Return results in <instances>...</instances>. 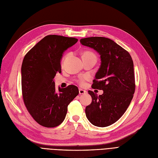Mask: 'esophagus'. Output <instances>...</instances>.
I'll return each mask as SVG.
<instances>
[{
  "instance_id": "obj_1",
  "label": "esophagus",
  "mask_w": 158,
  "mask_h": 158,
  "mask_svg": "<svg viewBox=\"0 0 158 158\" xmlns=\"http://www.w3.org/2000/svg\"><path fill=\"white\" fill-rule=\"evenodd\" d=\"M87 93V91L82 89H79V94L80 95H83V94H85Z\"/></svg>"
}]
</instances>
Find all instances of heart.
I'll return each mask as SVG.
<instances>
[{
	"label": "heart",
	"instance_id": "b5f03b06",
	"mask_svg": "<svg viewBox=\"0 0 158 158\" xmlns=\"http://www.w3.org/2000/svg\"><path fill=\"white\" fill-rule=\"evenodd\" d=\"M82 57H96L95 55V54H94V53H92V52H89V51H85V52H84L82 53ZM65 57H64L63 59V61L64 60ZM84 80H85L84 78H81L78 80L79 84H84Z\"/></svg>",
	"mask_w": 158,
	"mask_h": 158
}]
</instances>
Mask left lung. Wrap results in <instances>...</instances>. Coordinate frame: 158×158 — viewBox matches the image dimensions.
I'll return each instance as SVG.
<instances>
[{"label":"left lung","mask_w":158,"mask_h":158,"mask_svg":"<svg viewBox=\"0 0 158 158\" xmlns=\"http://www.w3.org/2000/svg\"><path fill=\"white\" fill-rule=\"evenodd\" d=\"M82 45L101 56V66L93 87L103 91L98 96L89 91L92 101L85 115L94 126L104 127L117 122L127 109L135 90L133 61L127 51L111 39L95 36L81 39Z\"/></svg>","instance_id":"left-lung-1"}]
</instances>
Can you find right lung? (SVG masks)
I'll use <instances>...</instances> for the list:
<instances>
[{
  "instance_id": "1",
  "label": "right lung",
  "mask_w": 158,
  "mask_h": 158,
  "mask_svg": "<svg viewBox=\"0 0 158 158\" xmlns=\"http://www.w3.org/2000/svg\"><path fill=\"white\" fill-rule=\"evenodd\" d=\"M78 42L76 38L48 35L27 52L21 65L23 102L35 120L46 127H55L64 119L69 103L79 91L74 85L56 91L53 78L61 73L63 52Z\"/></svg>"
}]
</instances>
